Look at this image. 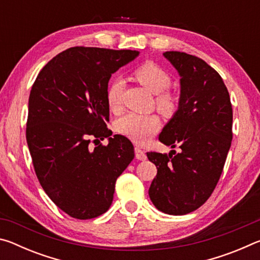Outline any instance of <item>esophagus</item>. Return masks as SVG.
I'll return each instance as SVG.
<instances>
[{"label": "esophagus", "mask_w": 260, "mask_h": 260, "mask_svg": "<svg viewBox=\"0 0 260 260\" xmlns=\"http://www.w3.org/2000/svg\"><path fill=\"white\" fill-rule=\"evenodd\" d=\"M135 158L139 160H146L147 159V155L142 149L140 148H135Z\"/></svg>", "instance_id": "1"}]
</instances>
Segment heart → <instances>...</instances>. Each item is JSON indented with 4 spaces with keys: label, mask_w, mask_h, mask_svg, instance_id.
<instances>
[{
    "label": "heart",
    "mask_w": 260,
    "mask_h": 260,
    "mask_svg": "<svg viewBox=\"0 0 260 260\" xmlns=\"http://www.w3.org/2000/svg\"><path fill=\"white\" fill-rule=\"evenodd\" d=\"M138 80L148 87L157 96V105L161 112L172 113L177 103L172 95L162 93L171 86V78L166 71L153 63H146L135 71ZM124 81L118 78L109 86L107 91V102L109 108L116 111L121 107ZM159 128V119L155 114H141L136 112H127L118 118L116 129L120 134L133 140L134 142L143 143L155 134Z\"/></svg>",
    "instance_id": "1"
}]
</instances>
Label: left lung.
I'll return each instance as SVG.
<instances>
[{"label": "left lung", "mask_w": 260, "mask_h": 260, "mask_svg": "<svg viewBox=\"0 0 260 260\" xmlns=\"http://www.w3.org/2000/svg\"><path fill=\"white\" fill-rule=\"evenodd\" d=\"M162 55L179 73L180 98L159 141L181 150L147 152L157 166L149 196L161 212L182 215L203 205L217 186L233 139V110L221 77L203 59L180 51Z\"/></svg>", "instance_id": "obj_1"}]
</instances>
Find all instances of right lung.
Instances as JSON below:
<instances>
[{"label":"right lung","mask_w":260,"mask_h":260,"mask_svg":"<svg viewBox=\"0 0 260 260\" xmlns=\"http://www.w3.org/2000/svg\"><path fill=\"white\" fill-rule=\"evenodd\" d=\"M135 50L73 47L55 56L34 81L26 140L37 177L49 199L73 218L107 212L134 147L107 127L108 83L139 56ZM108 146L89 148L90 138Z\"/></svg>","instance_id":"add662e5"}]
</instances>
